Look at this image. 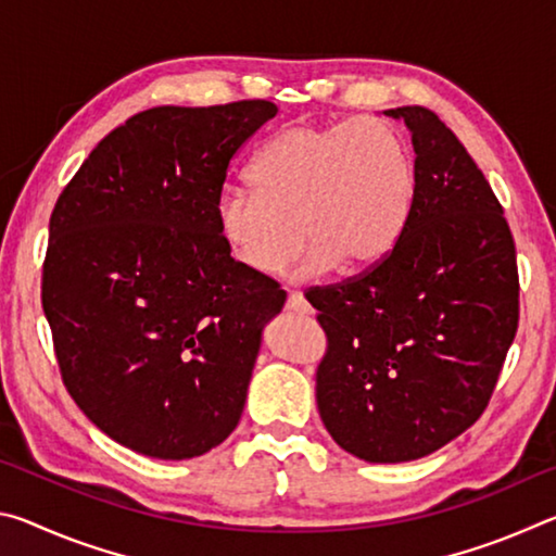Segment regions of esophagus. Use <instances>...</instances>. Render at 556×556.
Wrapping results in <instances>:
<instances>
[{"label":"esophagus","mask_w":556,"mask_h":556,"mask_svg":"<svg viewBox=\"0 0 556 556\" xmlns=\"http://www.w3.org/2000/svg\"><path fill=\"white\" fill-rule=\"evenodd\" d=\"M287 308L294 314H312V306H308V301L304 299V294H299V291H289Z\"/></svg>","instance_id":"esophagus-1"}]
</instances>
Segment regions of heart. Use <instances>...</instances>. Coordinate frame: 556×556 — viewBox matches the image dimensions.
<instances>
[{
	"label": "heart",
	"mask_w": 556,
	"mask_h": 556,
	"mask_svg": "<svg viewBox=\"0 0 556 556\" xmlns=\"http://www.w3.org/2000/svg\"><path fill=\"white\" fill-rule=\"evenodd\" d=\"M255 193L223 191L215 225L232 262L277 277L304 248L301 275L343 265L363 271L390 255L417 201L409 147L384 122L294 125L260 149L250 168Z\"/></svg>",
	"instance_id": "b5f03b06"
}]
</instances>
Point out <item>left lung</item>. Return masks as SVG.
<instances>
[{"label": "left lung", "mask_w": 556, "mask_h": 556, "mask_svg": "<svg viewBox=\"0 0 556 556\" xmlns=\"http://www.w3.org/2000/svg\"><path fill=\"white\" fill-rule=\"evenodd\" d=\"M407 125L417 201L388 257L306 294L328 336L316 404L328 434L370 464L434 454L488 407L520 318L515 242L491 184L427 108Z\"/></svg>", "instance_id": "obj_1"}]
</instances>
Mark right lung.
I'll list each match as a JSON object with an SVG mask.
<instances>
[{"mask_svg":"<svg viewBox=\"0 0 556 556\" xmlns=\"http://www.w3.org/2000/svg\"><path fill=\"white\" fill-rule=\"evenodd\" d=\"M267 100L152 108L112 129L55 201L41 301L71 397L117 444L184 460L248 400L275 279L225 250L215 201Z\"/></svg>","mask_w":556,"mask_h":556,"instance_id":"right-lung-1","label":"right lung"}]
</instances>
